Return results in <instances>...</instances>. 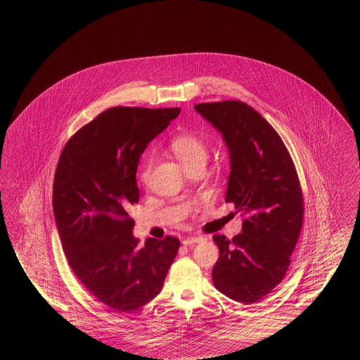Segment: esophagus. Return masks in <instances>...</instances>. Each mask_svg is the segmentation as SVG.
<instances>
[{"label":"esophagus","mask_w":360,"mask_h":360,"mask_svg":"<svg viewBox=\"0 0 360 360\" xmlns=\"http://www.w3.org/2000/svg\"><path fill=\"white\" fill-rule=\"evenodd\" d=\"M202 240H204V238H201V236H190V238L182 240V244H184V245H191V244L201 243Z\"/></svg>","instance_id":"obj_1"}]
</instances>
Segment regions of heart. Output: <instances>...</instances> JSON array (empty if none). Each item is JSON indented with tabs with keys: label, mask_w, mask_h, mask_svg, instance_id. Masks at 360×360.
Listing matches in <instances>:
<instances>
[{
	"label": "heart",
	"mask_w": 360,
	"mask_h": 360,
	"mask_svg": "<svg viewBox=\"0 0 360 360\" xmlns=\"http://www.w3.org/2000/svg\"><path fill=\"white\" fill-rule=\"evenodd\" d=\"M172 154L181 162L184 169L191 167L194 165H205L207 158V147L200 137L194 135H179L172 141ZM151 172V162H147L141 172V182H147Z\"/></svg>",
	"instance_id": "1"
}]
</instances>
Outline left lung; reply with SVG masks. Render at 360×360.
<instances>
[{"label": "left lung", "instance_id": "obj_1", "mask_svg": "<svg viewBox=\"0 0 360 360\" xmlns=\"http://www.w3.org/2000/svg\"><path fill=\"white\" fill-rule=\"evenodd\" d=\"M194 109L223 136L231 165L225 202L247 216L233 239L213 236L220 250L213 285L250 305L276 288L290 266L304 217L298 175L282 139L250 105L223 101Z\"/></svg>", "mask_w": 360, "mask_h": 360}]
</instances>
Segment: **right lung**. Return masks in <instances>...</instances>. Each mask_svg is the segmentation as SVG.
<instances>
[{"mask_svg": "<svg viewBox=\"0 0 360 360\" xmlns=\"http://www.w3.org/2000/svg\"><path fill=\"white\" fill-rule=\"evenodd\" d=\"M179 112L110 108L70 139L58 162L52 207L65 255L86 289L117 313L154 300L179 248L172 236L139 247L128 216L139 202L140 156Z\"/></svg>", "mask_w": 360, "mask_h": 360, "instance_id": "obj_1", "label": "right lung"}]
</instances>
